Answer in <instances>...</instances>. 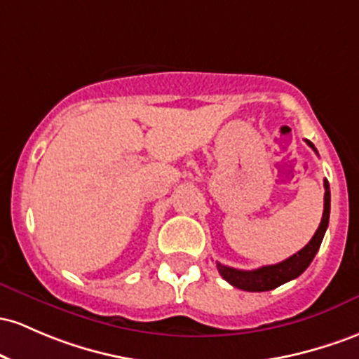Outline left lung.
Masks as SVG:
<instances>
[{
	"instance_id": "left-lung-1",
	"label": "left lung",
	"mask_w": 359,
	"mask_h": 359,
	"mask_svg": "<svg viewBox=\"0 0 359 359\" xmlns=\"http://www.w3.org/2000/svg\"><path fill=\"white\" fill-rule=\"evenodd\" d=\"M306 144L317 153V149L309 140ZM324 215H322V222L318 224L317 231L306 243L300 252H297L294 255L286 259V261L273 264V266H264L254 271H242V269H233V267L223 266V264L216 262L218 267V273L222 274L223 279H226L231 286L235 288L243 290V291H269L278 288V286L285 285V283L291 281V279L298 278L306 267L310 266V262L313 261L315 254L320 249L322 238H324L327 226H329V215H330V189L329 182L324 180Z\"/></svg>"
}]
</instances>
